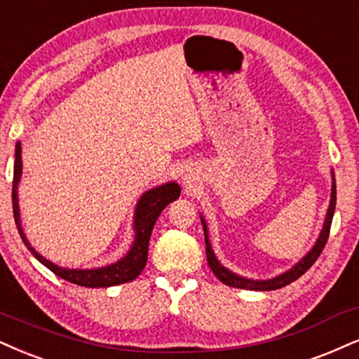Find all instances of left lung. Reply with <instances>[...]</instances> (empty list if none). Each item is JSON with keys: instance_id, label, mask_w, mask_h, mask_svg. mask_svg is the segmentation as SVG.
I'll return each instance as SVG.
<instances>
[{"instance_id": "8db88e82", "label": "left lung", "mask_w": 359, "mask_h": 359, "mask_svg": "<svg viewBox=\"0 0 359 359\" xmlns=\"http://www.w3.org/2000/svg\"><path fill=\"white\" fill-rule=\"evenodd\" d=\"M333 175V187H331V200H330V208L328 213H326L325 218V224H323V229L320 233V238H318L315 246L311 248V251L304 256L302 261L294 264L293 268L287 269L286 273L280 274V276L271 278V280H263V281H256V280H248V278L238 276L233 271H229L216 259V256L211 250V243L208 240V228H206V221L203 219L201 216V223H203V229H205V241H206V258H208V264H210L211 271L216 274V278L224 285L231 286V287H240V290H255V291H271V290H278V287H283L290 283H293L298 280L302 274L308 271L309 268L315 264V261L318 259V256L321 255L323 248H325L326 241H328L330 236V228H331V221H333V215H334V208H336V181H334V172Z\"/></svg>"}]
</instances>
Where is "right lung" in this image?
Segmentation results:
<instances>
[{
  "label": "right lung",
  "mask_w": 359,
  "mask_h": 359,
  "mask_svg": "<svg viewBox=\"0 0 359 359\" xmlns=\"http://www.w3.org/2000/svg\"><path fill=\"white\" fill-rule=\"evenodd\" d=\"M21 168H23V161H21V143L18 141L15 148V171H13V215H15V223L21 240H23L26 248L33 253L34 258H36L39 263H43L48 269H51L56 276L85 287L116 286L123 285V283L133 281L136 276H140V273L143 271V268L146 266V261H148V245L149 238H151L154 223H156L161 211L165 210L171 201H175L181 193L178 183H172L171 181V183L149 189V191H146L143 196L140 198L135 211V241H133L131 250L128 251L125 258H121L116 261V263L104 268L68 269L57 266V264L43 258V256L29 245V241L26 240V234L23 231L20 219V206H18V183H20L21 171H23Z\"/></svg>",
  "instance_id": "right-lung-1"
}]
</instances>
